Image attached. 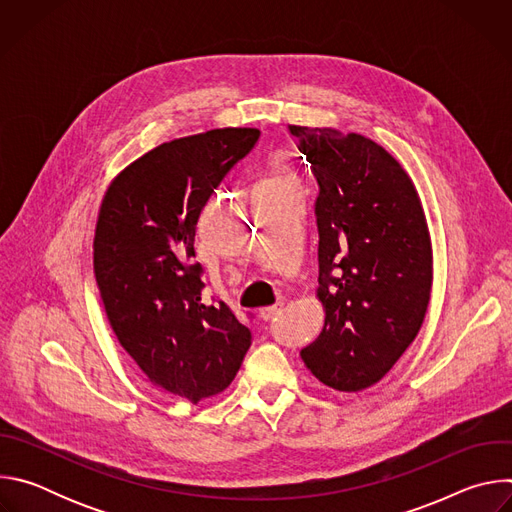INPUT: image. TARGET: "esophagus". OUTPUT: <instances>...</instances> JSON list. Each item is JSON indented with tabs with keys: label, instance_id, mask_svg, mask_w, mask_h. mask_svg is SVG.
<instances>
[{
	"label": "esophagus",
	"instance_id": "esophagus-1",
	"mask_svg": "<svg viewBox=\"0 0 512 512\" xmlns=\"http://www.w3.org/2000/svg\"><path fill=\"white\" fill-rule=\"evenodd\" d=\"M281 310H283V304L267 306V308H261V310H259V316H261L263 320H271V318H275V316H277Z\"/></svg>",
	"mask_w": 512,
	"mask_h": 512
}]
</instances>
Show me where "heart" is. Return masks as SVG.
Here are the masks:
<instances>
[{
  "label": "heart",
  "mask_w": 512,
  "mask_h": 512,
  "mask_svg": "<svg viewBox=\"0 0 512 512\" xmlns=\"http://www.w3.org/2000/svg\"><path fill=\"white\" fill-rule=\"evenodd\" d=\"M283 182H289V166L283 160H279L273 164L271 174L261 184H283Z\"/></svg>",
  "instance_id": "1"
}]
</instances>
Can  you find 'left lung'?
Returning <instances> with one entry per match:
<instances>
[{
    "mask_svg": "<svg viewBox=\"0 0 512 512\" xmlns=\"http://www.w3.org/2000/svg\"><path fill=\"white\" fill-rule=\"evenodd\" d=\"M320 184L324 328L300 356L330 389L377 385L419 334L433 285L427 218L407 170L383 145L334 127L289 125Z\"/></svg>",
    "mask_w": 512,
    "mask_h": 512,
    "instance_id": "left-lung-1",
    "label": "left lung"
}]
</instances>
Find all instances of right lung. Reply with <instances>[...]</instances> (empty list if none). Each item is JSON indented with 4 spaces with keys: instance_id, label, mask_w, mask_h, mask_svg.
Wrapping results in <instances>:
<instances>
[{
    "instance_id": "right-lung-1",
    "label": "right lung",
    "mask_w": 512,
    "mask_h": 512,
    "mask_svg": "<svg viewBox=\"0 0 512 512\" xmlns=\"http://www.w3.org/2000/svg\"><path fill=\"white\" fill-rule=\"evenodd\" d=\"M259 135L223 127L166 141L123 168L99 208L93 271L107 320L156 389L194 405L233 383L251 346L225 302L202 298L192 257L202 206Z\"/></svg>"
}]
</instances>
